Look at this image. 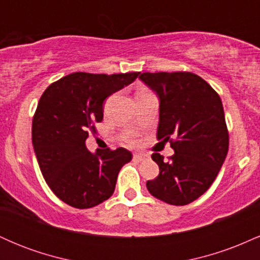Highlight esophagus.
<instances>
[{
    "label": "esophagus",
    "instance_id": "34e87169",
    "mask_svg": "<svg viewBox=\"0 0 260 260\" xmlns=\"http://www.w3.org/2000/svg\"><path fill=\"white\" fill-rule=\"evenodd\" d=\"M133 159L137 160V161H143V160L148 159V155L144 154V153H136L133 155Z\"/></svg>",
    "mask_w": 260,
    "mask_h": 260
}]
</instances>
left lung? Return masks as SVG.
Here are the masks:
<instances>
[{"label":"left lung","mask_w":260,"mask_h":260,"mask_svg":"<svg viewBox=\"0 0 260 260\" xmlns=\"http://www.w3.org/2000/svg\"><path fill=\"white\" fill-rule=\"evenodd\" d=\"M139 79L159 98L157 139L171 143L175 151L169 161L157 153L151 155L160 172L147 182L149 193L172 205L189 204L207 192L228 155L221 99L190 72H147Z\"/></svg>","instance_id":"1"}]
</instances>
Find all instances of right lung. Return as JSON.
<instances>
[{"instance_id":"right-lung-1","label":"right lung","mask_w":260,"mask_h":260,"mask_svg":"<svg viewBox=\"0 0 260 260\" xmlns=\"http://www.w3.org/2000/svg\"><path fill=\"white\" fill-rule=\"evenodd\" d=\"M138 76L77 72L41 95L32 118V147L47 186L66 204L88 209L112 196L118 172L132 153L124 148L91 153L85 140L103 121L104 100Z\"/></svg>"}]
</instances>
